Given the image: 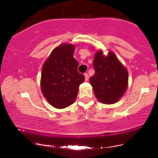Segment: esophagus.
Masks as SVG:
<instances>
[{
    "label": "esophagus",
    "mask_w": 158,
    "mask_h": 158,
    "mask_svg": "<svg viewBox=\"0 0 158 158\" xmlns=\"http://www.w3.org/2000/svg\"><path fill=\"white\" fill-rule=\"evenodd\" d=\"M84 76H85V81H88V79H89V75H88V73H85V74H84Z\"/></svg>",
    "instance_id": "34e87169"
}]
</instances>
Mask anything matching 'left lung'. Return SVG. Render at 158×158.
Returning <instances> with one entry per match:
<instances>
[{
  "label": "left lung",
  "mask_w": 158,
  "mask_h": 158,
  "mask_svg": "<svg viewBox=\"0 0 158 158\" xmlns=\"http://www.w3.org/2000/svg\"><path fill=\"white\" fill-rule=\"evenodd\" d=\"M95 74L89 82L97 99L105 104H113L120 99L128 88V73L114 52L107 56L102 50L96 52L93 60Z\"/></svg>",
  "instance_id": "obj_1"
}]
</instances>
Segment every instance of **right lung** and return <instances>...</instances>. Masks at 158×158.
I'll return each instance as SVG.
<instances>
[{
    "label": "right lung",
    "mask_w": 158,
    "mask_h": 158,
    "mask_svg": "<svg viewBox=\"0 0 158 158\" xmlns=\"http://www.w3.org/2000/svg\"><path fill=\"white\" fill-rule=\"evenodd\" d=\"M75 45L63 44L56 47L44 63L40 86L44 97L56 109L73 104L77 97L84 75L78 72L79 63L73 57Z\"/></svg>",
    "instance_id": "right-lung-1"
}]
</instances>
